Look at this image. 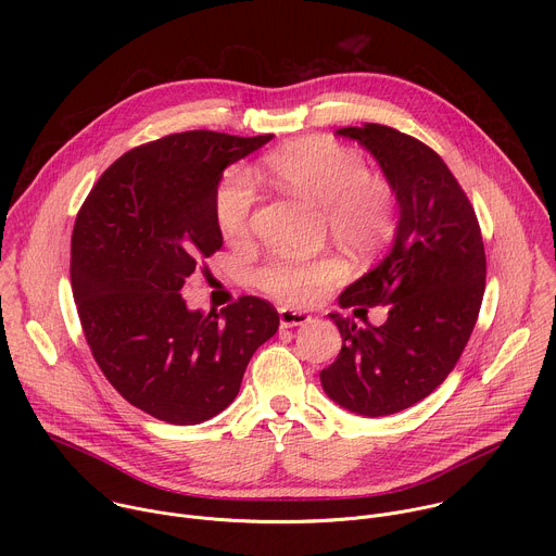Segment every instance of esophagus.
<instances>
[{"label":"esophagus","instance_id":"1","mask_svg":"<svg viewBox=\"0 0 556 556\" xmlns=\"http://www.w3.org/2000/svg\"><path fill=\"white\" fill-rule=\"evenodd\" d=\"M307 321H309V314H305V312H296V309H288V307L279 309L281 328H296V326H305Z\"/></svg>","mask_w":556,"mask_h":556}]
</instances>
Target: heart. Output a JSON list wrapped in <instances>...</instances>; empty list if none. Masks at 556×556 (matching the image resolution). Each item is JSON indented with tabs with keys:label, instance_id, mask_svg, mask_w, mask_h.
Segmentation results:
<instances>
[{
	"label": "heart",
	"instance_id": "obj_1",
	"mask_svg": "<svg viewBox=\"0 0 556 556\" xmlns=\"http://www.w3.org/2000/svg\"><path fill=\"white\" fill-rule=\"evenodd\" d=\"M266 174L290 193L324 206L330 232L354 253H374L395 228V193L391 185L367 174L365 157L332 138L307 136L275 149L264 161ZM255 185L244 169H230L213 193V217L228 242L251 232ZM334 255L316 260L275 257L255 270V283L283 305L301 307L319 299L345 277Z\"/></svg>",
	"mask_w": 556,
	"mask_h": 556
}]
</instances>
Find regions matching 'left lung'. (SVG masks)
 <instances>
[{
	"label": "left lung",
	"mask_w": 556,
	"mask_h": 556,
	"mask_svg": "<svg viewBox=\"0 0 556 556\" xmlns=\"http://www.w3.org/2000/svg\"><path fill=\"white\" fill-rule=\"evenodd\" d=\"M337 134L376 157L399 226L382 262L339 296L341 307L387 305V321L363 330L332 312L343 348L321 384L343 409L380 418L427 399L455 367L480 314L486 255L466 193L431 147L376 123Z\"/></svg>",
	"instance_id": "obj_1"
}]
</instances>
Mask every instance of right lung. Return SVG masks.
I'll list each match as a JSON object with an SVG mask.
<instances>
[{"label": "right lung", "mask_w": 556, "mask_h": 556, "mask_svg": "<svg viewBox=\"0 0 556 556\" xmlns=\"http://www.w3.org/2000/svg\"><path fill=\"white\" fill-rule=\"evenodd\" d=\"M273 138L195 129L140 144L76 215L70 281L92 356L127 403L163 422L200 425L224 412L279 328L260 296L204 314L180 292L222 249L213 193L224 169Z\"/></svg>", "instance_id": "add662e5"}]
</instances>
